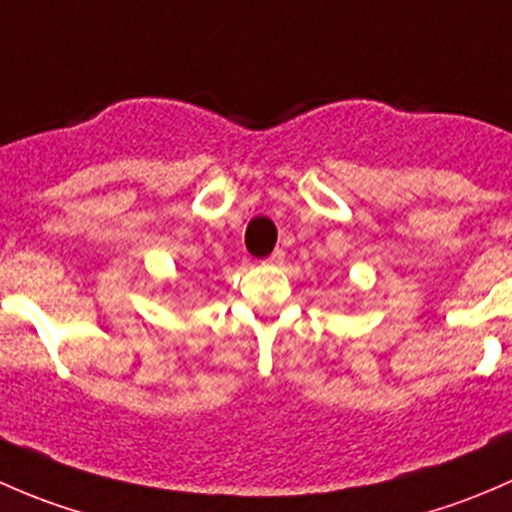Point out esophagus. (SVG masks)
Returning a JSON list of instances; mask_svg holds the SVG:
<instances>
[{
	"label": "esophagus",
	"instance_id": "esophagus-1",
	"mask_svg": "<svg viewBox=\"0 0 512 512\" xmlns=\"http://www.w3.org/2000/svg\"><path fill=\"white\" fill-rule=\"evenodd\" d=\"M265 262H267V265H282V262H285V252L275 250L270 257H267Z\"/></svg>",
	"mask_w": 512,
	"mask_h": 512
}]
</instances>
